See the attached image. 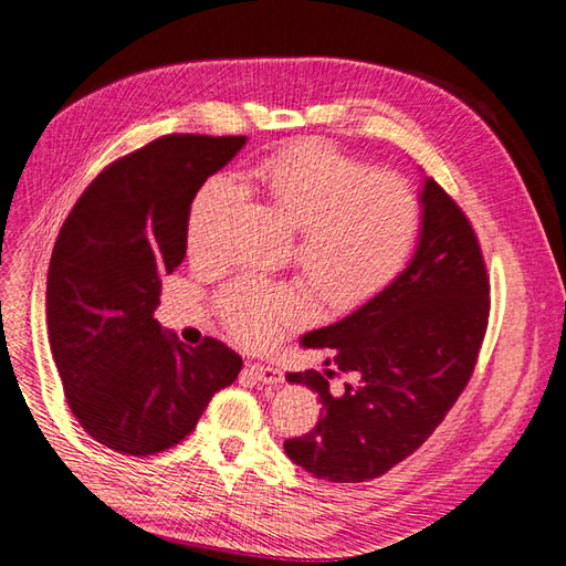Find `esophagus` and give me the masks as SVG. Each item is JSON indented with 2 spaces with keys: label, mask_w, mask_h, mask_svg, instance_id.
<instances>
[{
  "label": "esophagus",
  "mask_w": 566,
  "mask_h": 566,
  "mask_svg": "<svg viewBox=\"0 0 566 566\" xmlns=\"http://www.w3.org/2000/svg\"><path fill=\"white\" fill-rule=\"evenodd\" d=\"M249 374L259 382H265V386H277V382L284 380L282 371L277 367H272V364H251Z\"/></svg>",
  "instance_id": "34e87169"
}]
</instances>
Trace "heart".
I'll return each instance as SVG.
<instances>
[{
    "instance_id": "heart-1",
    "label": "heart",
    "mask_w": 566,
    "mask_h": 566,
    "mask_svg": "<svg viewBox=\"0 0 566 566\" xmlns=\"http://www.w3.org/2000/svg\"><path fill=\"white\" fill-rule=\"evenodd\" d=\"M247 184L296 230V263L322 303L336 310L386 289L407 265L421 230V205L407 180L374 174L369 164L319 140L289 143L249 169ZM234 199L228 178H209L197 190L188 213L192 253L216 244L218 221ZM218 305L234 340L263 348L307 313V296L294 284L242 277Z\"/></svg>"
}]
</instances>
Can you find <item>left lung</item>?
I'll return each mask as SVG.
<instances>
[{
	"label": "left lung",
	"mask_w": 566,
	"mask_h": 566,
	"mask_svg": "<svg viewBox=\"0 0 566 566\" xmlns=\"http://www.w3.org/2000/svg\"><path fill=\"white\" fill-rule=\"evenodd\" d=\"M489 319V277L465 213L423 178L413 259L355 313L301 338L336 371L286 374L319 395L317 426L284 451L326 482L386 475L444 421L475 369Z\"/></svg>",
	"instance_id": "1"
}]
</instances>
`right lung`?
Instances as JSON below:
<instances>
[{
  "label": "right lung",
  "mask_w": 566,
  "mask_h": 566,
  "mask_svg": "<svg viewBox=\"0 0 566 566\" xmlns=\"http://www.w3.org/2000/svg\"><path fill=\"white\" fill-rule=\"evenodd\" d=\"M247 136H164L103 169L59 232L46 277L53 361L80 426L107 449L153 455L192 432L242 357L190 348L155 319L161 277L184 263L188 213Z\"/></svg>",
  "instance_id": "obj_1"
}]
</instances>
